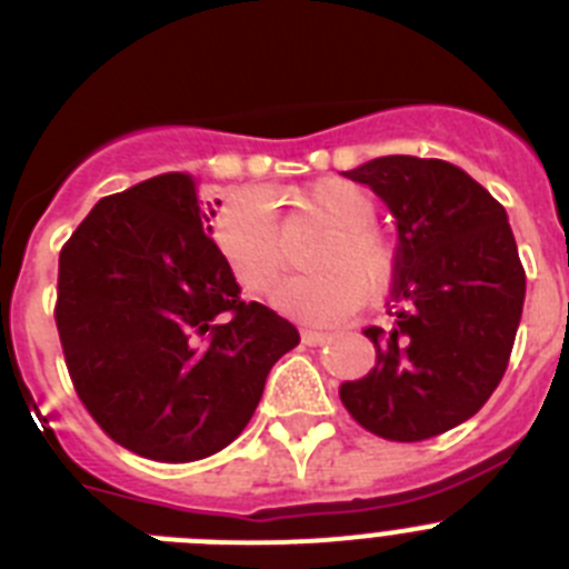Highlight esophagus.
<instances>
[{
	"instance_id": "esophagus-1",
	"label": "esophagus",
	"mask_w": 569,
	"mask_h": 569,
	"mask_svg": "<svg viewBox=\"0 0 569 569\" xmlns=\"http://www.w3.org/2000/svg\"><path fill=\"white\" fill-rule=\"evenodd\" d=\"M328 341V333H321V330H301V345L316 347V345H325Z\"/></svg>"
}]
</instances>
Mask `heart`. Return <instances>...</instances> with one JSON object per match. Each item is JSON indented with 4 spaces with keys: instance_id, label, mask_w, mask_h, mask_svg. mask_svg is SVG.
Returning <instances> with one entry per match:
<instances>
[{
    "instance_id": "1",
    "label": "heart",
    "mask_w": 569,
    "mask_h": 569,
    "mask_svg": "<svg viewBox=\"0 0 569 569\" xmlns=\"http://www.w3.org/2000/svg\"><path fill=\"white\" fill-rule=\"evenodd\" d=\"M273 190L236 196L216 219V244L239 284L268 293L288 268V248L270 204ZM293 208L310 222L328 228L308 264L316 268L276 290L281 310L313 319H341L361 308L367 293L385 288L396 270V248L373 224L376 199L361 184L328 176L293 193Z\"/></svg>"
}]
</instances>
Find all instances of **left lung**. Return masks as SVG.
<instances>
[{
    "label": "left lung",
    "mask_w": 569,
    "mask_h": 569,
    "mask_svg": "<svg viewBox=\"0 0 569 569\" xmlns=\"http://www.w3.org/2000/svg\"><path fill=\"white\" fill-rule=\"evenodd\" d=\"M399 230L390 328H367L376 367L339 390L347 413L390 441H425L485 407L510 361L525 268L507 210L441 159L381 156L347 170Z\"/></svg>",
    "instance_id": "1"
}]
</instances>
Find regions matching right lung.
I'll return each instance as SVG.
<instances>
[{"label": "right lung", "instance_id": "1", "mask_svg": "<svg viewBox=\"0 0 569 569\" xmlns=\"http://www.w3.org/2000/svg\"><path fill=\"white\" fill-rule=\"evenodd\" d=\"M222 204V202H216ZM190 173L93 204L59 253L57 328L104 433L168 465L208 459L253 416L299 330L241 288Z\"/></svg>", "mask_w": 569, "mask_h": 569}]
</instances>
